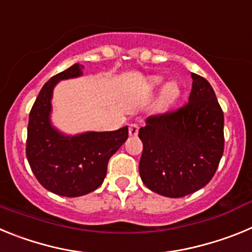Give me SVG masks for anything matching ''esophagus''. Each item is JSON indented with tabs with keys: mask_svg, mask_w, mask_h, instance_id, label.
<instances>
[{
	"mask_svg": "<svg viewBox=\"0 0 252 252\" xmlns=\"http://www.w3.org/2000/svg\"><path fill=\"white\" fill-rule=\"evenodd\" d=\"M128 132H130L131 136H136L137 133H139V125L131 124L130 126H128Z\"/></svg>",
	"mask_w": 252,
	"mask_h": 252,
	"instance_id": "obj_1",
	"label": "esophagus"
}]
</instances>
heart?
<instances>
[{
  "mask_svg": "<svg viewBox=\"0 0 252 252\" xmlns=\"http://www.w3.org/2000/svg\"><path fill=\"white\" fill-rule=\"evenodd\" d=\"M154 83H159V79H158V78H155V79H154ZM171 95H173V87L171 86H168L165 88V97H171Z\"/></svg>",
  "mask_w": 252,
  "mask_h": 252,
  "instance_id": "b5f03b06",
  "label": "heart"
}]
</instances>
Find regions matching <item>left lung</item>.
Wrapping results in <instances>:
<instances>
[{
	"label": "left lung",
	"mask_w": 252,
	"mask_h": 252,
	"mask_svg": "<svg viewBox=\"0 0 252 252\" xmlns=\"http://www.w3.org/2000/svg\"><path fill=\"white\" fill-rule=\"evenodd\" d=\"M192 78L186 104L150 116L139 130L144 145L140 177L165 197H184L203 188L223 154V111L208 81L194 73Z\"/></svg>",
	"instance_id": "1"
}]
</instances>
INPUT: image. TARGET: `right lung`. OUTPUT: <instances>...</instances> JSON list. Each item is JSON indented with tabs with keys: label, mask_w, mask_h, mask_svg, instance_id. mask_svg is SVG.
Instances as JSON below:
<instances>
[{
	"label": "right lung",
	"mask_w": 252,
	"mask_h": 252,
	"mask_svg": "<svg viewBox=\"0 0 252 252\" xmlns=\"http://www.w3.org/2000/svg\"><path fill=\"white\" fill-rule=\"evenodd\" d=\"M82 69V64H74L50 78L29 116L26 157L31 170L44 188L64 197H79L98 188L106 177L108 160L128 136L127 126L72 137L64 136L51 126L50 99L55 84L79 77Z\"/></svg>",
	"instance_id": "1"
}]
</instances>
